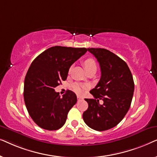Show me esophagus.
Returning <instances> with one entry per match:
<instances>
[{
  "instance_id": "34e87169",
  "label": "esophagus",
  "mask_w": 157,
  "mask_h": 157,
  "mask_svg": "<svg viewBox=\"0 0 157 157\" xmlns=\"http://www.w3.org/2000/svg\"><path fill=\"white\" fill-rule=\"evenodd\" d=\"M77 99L81 100V99H83V97H81V96H77Z\"/></svg>"
}]
</instances>
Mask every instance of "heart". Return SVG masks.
Segmentation results:
<instances>
[{
	"label": "heart",
	"instance_id": "obj_1",
	"mask_svg": "<svg viewBox=\"0 0 157 157\" xmlns=\"http://www.w3.org/2000/svg\"><path fill=\"white\" fill-rule=\"evenodd\" d=\"M83 66L86 70V71H89L91 69H94L96 68V63L95 60L92 58H88V59H85L83 61ZM72 90L74 92H76V94H81L82 92L83 89L85 88V86H83L81 83H75L72 85Z\"/></svg>",
	"mask_w": 157,
	"mask_h": 157
}]
</instances>
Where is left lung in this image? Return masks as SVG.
<instances>
[{"mask_svg":"<svg viewBox=\"0 0 157 157\" xmlns=\"http://www.w3.org/2000/svg\"><path fill=\"white\" fill-rule=\"evenodd\" d=\"M87 50L99 63L101 76L90 91L94 98H85L89 107L83 119L90 128L101 132L117 126L128 112L134 91V79L126 62L110 51ZM101 100L102 105L99 103Z\"/></svg>","mask_w":157,"mask_h":157,"instance_id":"8db88e82","label":"left lung"}]
</instances>
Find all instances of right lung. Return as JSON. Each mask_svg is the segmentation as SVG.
<instances>
[{"mask_svg":"<svg viewBox=\"0 0 157 157\" xmlns=\"http://www.w3.org/2000/svg\"><path fill=\"white\" fill-rule=\"evenodd\" d=\"M86 51V48L56 46L32 62L25 78L23 96L28 112L40 128L53 131L64 125L77 97L70 90L61 97L54 88L67 78L71 66Z\"/></svg>","mask_w":157,"mask_h":157,"instance_id":"right-lung-1","label":"right lung"}]
</instances>
